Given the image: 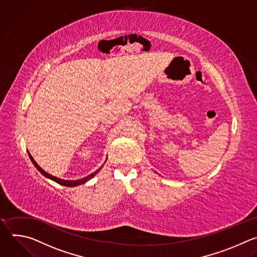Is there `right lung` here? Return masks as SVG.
<instances>
[{"instance_id":"obj_1","label":"right lung","mask_w":257,"mask_h":257,"mask_svg":"<svg viewBox=\"0 0 257 257\" xmlns=\"http://www.w3.org/2000/svg\"><path fill=\"white\" fill-rule=\"evenodd\" d=\"M29 154V153H28ZM29 157H30V159H31V161H32V163L34 164V166L36 167V169L42 174V175H44L46 178H49V179H51V180H54V181H56L57 183H59V184H61V185H64V186H69V187H73V186H78V185H81V184H84L85 182H87L88 180H90L91 178H93L99 171H100V169H101V167L98 169V170H96L95 172H93L92 174H90V175H88L87 177H85V178H82V179H78V180H64V179H61V178H58V177H55V176H53V175H50V174H48V173H46L41 167H39V165L34 161V159L32 158V156L30 155L29 154Z\"/></svg>"}]
</instances>
